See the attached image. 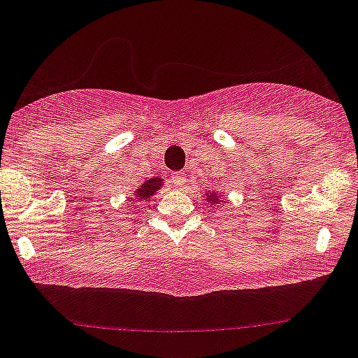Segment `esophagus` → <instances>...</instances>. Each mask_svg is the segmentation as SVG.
Returning a JSON list of instances; mask_svg holds the SVG:
<instances>
[{
  "label": "esophagus",
  "mask_w": 358,
  "mask_h": 358,
  "mask_svg": "<svg viewBox=\"0 0 358 358\" xmlns=\"http://www.w3.org/2000/svg\"><path fill=\"white\" fill-rule=\"evenodd\" d=\"M171 180L176 187H185L187 175L183 171H175V173H171Z\"/></svg>",
  "instance_id": "1"
}]
</instances>
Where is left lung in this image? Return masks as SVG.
Returning <instances> with one entry per match:
<instances>
[{"instance_id": "obj_1", "label": "left lung", "mask_w": 358, "mask_h": 358, "mask_svg": "<svg viewBox=\"0 0 358 358\" xmlns=\"http://www.w3.org/2000/svg\"><path fill=\"white\" fill-rule=\"evenodd\" d=\"M204 195H206V202L210 206V208H216V209H221L223 208V202L224 199L221 197V194L217 190H204ZM214 209V210H216Z\"/></svg>"}]
</instances>
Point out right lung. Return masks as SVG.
I'll list each match as a JSON object with an SVG mask.
<instances>
[{
    "mask_svg": "<svg viewBox=\"0 0 358 358\" xmlns=\"http://www.w3.org/2000/svg\"><path fill=\"white\" fill-rule=\"evenodd\" d=\"M163 185H164V180L161 178V176H152V178L144 180V183H141V185L135 189L134 201L135 202L149 201V199L152 197L157 190L163 189Z\"/></svg>",
    "mask_w": 358,
    "mask_h": 358,
    "instance_id": "obj_1",
    "label": "right lung"
}]
</instances>
